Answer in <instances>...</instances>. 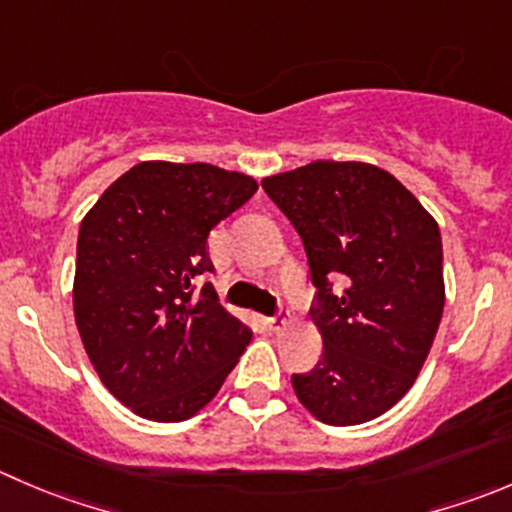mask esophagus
I'll list each match as a JSON object with an SVG mask.
<instances>
[{"label": "esophagus", "instance_id": "34e87169", "mask_svg": "<svg viewBox=\"0 0 512 512\" xmlns=\"http://www.w3.org/2000/svg\"><path fill=\"white\" fill-rule=\"evenodd\" d=\"M267 325H270V330H282V327L287 325V317H285V312H282V310H277L275 315H270V317H267Z\"/></svg>", "mask_w": 512, "mask_h": 512}]
</instances>
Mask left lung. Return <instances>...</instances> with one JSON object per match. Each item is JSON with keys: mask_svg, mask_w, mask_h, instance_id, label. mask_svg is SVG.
<instances>
[{"mask_svg": "<svg viewBox=\"0 0 512 512\" xmlns=\"http://www.w3.org/2000/svg\"><path fill=\"white\" fill-rule=\"evenodd\" d=\"M262 190L300 235L315 287L322 355L292 375V388L322 423H367L413 388L438 332V222L390 172L365 162L317 160L265 177Z\"/></svg>", "mask_w": 512, "mask_h": 512, "instance_id": "left-lung-1", "label": "left lung"}]
</instances>
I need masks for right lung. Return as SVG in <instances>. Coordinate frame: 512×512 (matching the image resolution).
<instances>
[{
  "instance_id": "1",
  "label": "right lung",
  "mask_w": 512,
  "mask_h": 512,
  "mask_svg": "<svg viewBox=\"0 0 512 512\" xmlns=\"http://www.w3.org/2000/svg\"><path fill=\"white\" fill-rule=\"evenodd\" d=\"M257 182L205 162H140L79 227L74 320L109 393L132 413L180 423L205 408L252 330L217 305L207 237Z\"/></svg>"
}]
</instances>
